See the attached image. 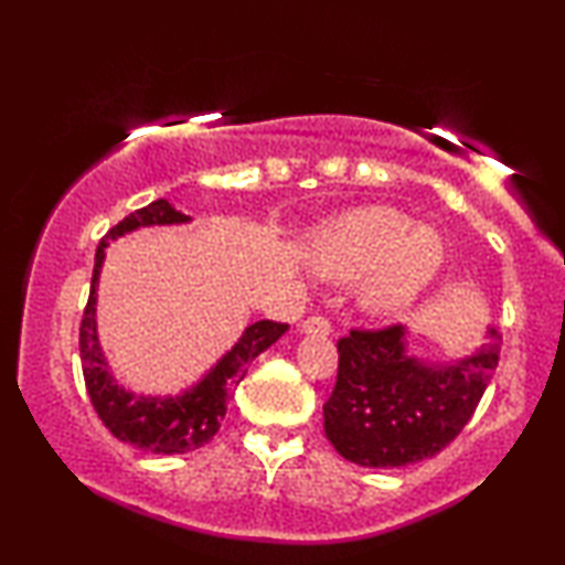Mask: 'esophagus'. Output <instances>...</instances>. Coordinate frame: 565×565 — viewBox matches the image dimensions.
Here are the masks:
<instances>
[{
	"label": "esophagus",
	"mask_w": 565,
	"mask_h": 565,
	"mask_svg": "<svg viewBox=\"0 0 565 565\" xmlns=\"http://www.w3.org/2000/svg\"><path fill=\"white\" fill-rule=\"evenodd\" d=\"M300 329L306 331V334H329L331 331V321L323 319V316H308V319L300 323Z\"/></svg>",
	"instance_id": "1"
}]
</instances>
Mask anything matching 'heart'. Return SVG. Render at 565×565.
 I'll list each match as a JSON object with an SVG mask.
<instances>
[{
	"label": "heart",
	"mask_w": 565,
	"mask_h": 565,
	"mask_svg": "<svg viewBox=\"0 0 565 565\" xmlns=\"http://www.w3.org/2000/svg\"><path fill=\"white\" fill-rule=\"evenodd\" d=\"M445 259L435 228L414 226L396 207L373 205L342 215L313 236L308 262L329 280H360V306L391 319L412 308Z\"/></svg>",
	"instance_id": "heart-1"
}]
</instances>
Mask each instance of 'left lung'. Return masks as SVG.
<instances>
[{"label":"left lung","mask_w":565,"mask_h":565,"mask_svg":"<svg viewBox=\"0 0 565 565\" xmlns=\"http://www.w3.org/2000/svg\"><path fill=\"white\" fill-rule=\"evenodd\" d=\"M337 385L323 404V431L344 460L401 468L435 458L473 416L499 365L501 334L450 365L406 352V329H352L339 339Z\"/></svg>","instance_id":"obj_1"}]
</instances>
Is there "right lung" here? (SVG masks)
Masks as SVG:
<instances>
[{
	"mask_svg": "<svg viewBox=\"0 0 565 565\" xmlns=\"http://www.w3.org/2000/svg\"><path fill=\"white\" fill-rule=\"evenodd\" d=\"M188 221L190 215L174 211L172 203L153 200V203L138 207L136 213L126 215L118 226L107 231L95 254L92 290L79 329L84 383H87L89 401L95 406L97 416L120 443H128L138 447V450L157 455L190 452L203 447L207 439H213L215 431L221 429L223 416H226L231 393L244 381L249 362L259 358L267 347H273L288 331V323L277 321H257L252 327H246L242 339L192 388L180 393V396H136V393H130L115 383L97 339L95 306L105 249L115 238L126 236L136 228L172 226V223Z\"/></svg>",
	"mask_w": 565,
	"mask_h": 565,
	"instance_id": "add662e5",
	"label": "right lung"
}]
</instances>
